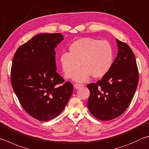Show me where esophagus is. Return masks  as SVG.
<instances>
[{
  "label": "esophagus",
  "mask_w": 149,
  "mask_h": 149,
  "mask_svg": "<svg viewBox=\"0 0 149 149\" xmlns=\"http://www.w3.org/2000/svg\"><path fill=\"white\" fill-rule=\"evenodd\" d=\"M74 86V88L75 89H78V88H79L80 87L83 86V84H75Z\"/></svg>",
  "instance_id": "34e87169"
}]
</instances>
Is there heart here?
<instances>
[{
	"instance_id": "heart-1",
	"label": "heart",
	"mask_w": 149,
	"mask_h": 149,
	"mask_svg": "<svg viewBox=\"0 0 149 149\" xmlns=\"http://www.w3.org/2000/svg\"><path fill=\"white\" fill-rule=\"evenodd\" d=\"M113 59L112 45L107 40L84 37L75 40L69 47V53L61 55V68L68 79L75 76L81 64L84 68L75 76L77 82H84L92 75L100 78L111 68Z\"/></svg>"
}]
</instances>
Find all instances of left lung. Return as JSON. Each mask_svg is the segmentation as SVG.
I'll return each mask as SVG.
<instances>
[{
    "mask_svg": "<svg viewBox=\"0 0 149 149\" xmlns=\"http://www.w3.org/2000/svg\"><path fill=\"white\" fill-rule=\"evenodd\" d=\"M116 42L118 53L111 68L101 80L87 85L90 92L89 111L101 121L121 116L130 104L138 84V69L132 49L118 39Z\"/></svg>",
    "mask_w": 149,
    "mask_h": 149,
    "instance_id": "1",
    "label": "left lung"
}]
</instances>
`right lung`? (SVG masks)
Returning a JSON list of instances; mask_svg holds the SVG:
<instances>
[{
	"instance_id": "add662e5",
	"label": "right lung",
	"mask_w": 149,
	"mask_h": 149,
	"mask_svg": "<svg viewBox=\"0 0 149 149\" xmlns=\"http://www.w3.org/2000/svg\"><path fill=\"white\" fill-rule=\"evenodd\" d=\"M61 33H40L14 55L11 83L23 109L31 117L47 121L59 116L72 94L73 84L56 72L55 48Z\"/></svg>"
}]
</instances>
